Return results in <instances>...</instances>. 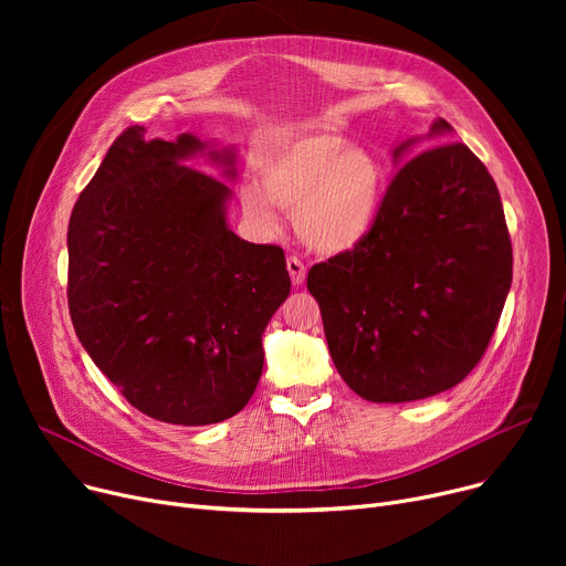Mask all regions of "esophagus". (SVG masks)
Returning a JSON list of instances; mask_svg holds the SVG:
<instances>
[{"label": "esophagus", "mask_w": 566, "mask_h": 566, "mask_svg": "<svg viewBox=\"0 0 566 566\" xmlns=\"http://www.w3.org/2000/svg\"><path fill=\"white\" fill-rule=\"evenodd\" d=\"M286 271H289V275H291L293 286H301V284L305 282L307 268H305V263H303L298 256H289V259H286Z\"/></svg>", "instance_id": "34e87169"}]
</instances>
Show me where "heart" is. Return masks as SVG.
<instances>
[{
    "label": "heart",
    "mask_w": 566,
    "mask_h": 566,
    "mask_svg": "<svg viewBox=\"0 0 566 566\" xmlns=\"http://www.w3.org/2000/svg\"><path fill=\"white\" fill-rule=\"evenodd\" d=\"M261 186L243 195L250 216L275 224L273 206L293 211L301 241L321 254H342L358 248L374 229L385 174L369 148L346 144L337 133L318 130L289 142L265 165Z\"/></svg>",
    "instance_id": "1"
}]
</instances>
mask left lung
<instances>
[{
  "label": "left lung",
  "mask_w": 566,
  "mask_h": 566,
  "mask_svg": "<svg viewBox=\"0 0 566 566\" xmlns=\"http://www.w3.org/2000/svg\"><path fill=\"white\" fill-rule=\"evenodd\" d=\"M450 130L438 118L429 137ZM510 286L512 241L497 186L461 142L406 160L365 241L307 275L337 371L376 403L459 385L482 360Z\"/></svg>",
  "instance_id": "1"
}]
</instances>
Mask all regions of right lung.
<instances>
[{
    "label": "right lung",
    "instance_id": "1",
    "mask_svg": "<svg viewBox=\"0 0 566 566\" xmlns=\"http://www.w3.org/2000/svg\"><path fill=\"white\" fill-rule=\"evenodd\" d=\"M114 139L69 222V310L96 367L130 406L201 427L243 410L261 335L286 301L284 250L227 224L231 190L184 163L203 142ZM233 171V154H211Z\"/></svg>",
    "mask_w": 566,
    "mask_h": 566
}]
</instances>
